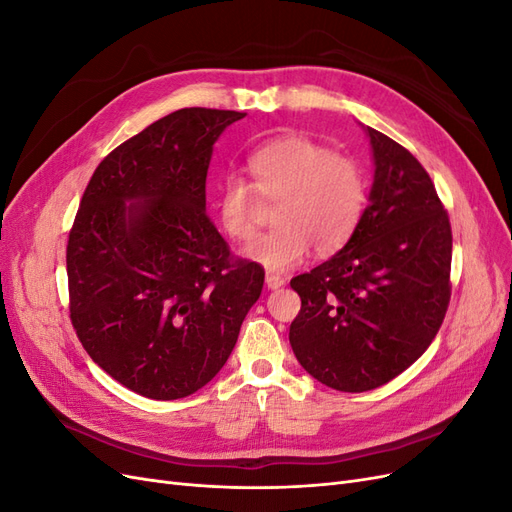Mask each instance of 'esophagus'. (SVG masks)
Returning <instances> with one entry per match:
<instances>
[{
  "label": "esophagus",
  "instance_id": "1",
  "mask_svg": "<svg viewBox=\"0 0 512 512\" xmlns=\"http://www.w3.org/2000/svg\"><path fill=\"white\" fill-rule=\"evenodd\" d=\"M265 282H267V288H271V290H277V288H282L286 284L284 277L282 275H275V273H267Z\"/></svg>",
  "mask_w": 512,
  "mask_h": 512
}]
</instances>
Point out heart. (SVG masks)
Returning <instances> with one entry per match:
<instances>
[{
  "mask_svg": "<svg viewBox=\"0 0 512 512\" xmlns=\"http://www.w3.org/2000/svg\"><path fill=\"white\" fill-rule=\"evenodd\" d=\"M250 183L224 177L215 211L230 239L254 237L256 198L277 200L273 228L243 250L269 271H288L316 247L333 254L352 239L367 207L369 181L359 160L333 153L305 136H282L250 153L245 162Z\"/></svg>",
  "mask_w": 512,
  "mask_h": 512,
  "instance_id": "obj_1",
  "label": "heart"
}]
</instances>
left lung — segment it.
I'll list each match as a JSON object with an SVG mask.
<instances>
[{
    "label": "left lung",
    "mask_w": 512,
    "mask_h": 512,
    "mask_svg": "<svg viewBox=\"0 0 512 512\" xmlns=\"http://www.w3.org/2000/svg\"><path fill=\"white\" fill-rule=\"evenodd\" d=\"M365 132L376 170L359 228L333 258L290 280L301 297L288 335L294 356L344 393L406 371L451 301L453 232L431 177L393 138Z\"/></svg>",
    "instance_id": "1"
}]
</instances>
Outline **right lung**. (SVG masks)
Segmentation results:
<instances>
[{"label":"right lung","instance_id":"add662e5","mask_svg":"<svg viewBox=\"0 0 512 512\" xmlns=\"http://www.w3.org/2000/svg\"><path fill=\"white\" fill-rule=\"evenodd\" d=\"M245 113L181 108L113 149L70 230V320L108 376L149 399L196 393L224 367L265 271L207 215L220 134Z\"/></svg>","mask_w":512,"mask_h":512}]
</instances>
